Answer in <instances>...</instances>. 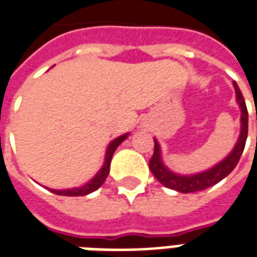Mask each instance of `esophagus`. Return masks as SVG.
<instances>
[{
  "label": "esophagus",
  "instance_id": "obj_1",
  "mask_svg": "<svg viewBox=\"0 0 257 257\" xmlns=\"http://www.w3.org/2000/svg\"><path fill=\"white\" fill-rule=\"evenodd\" d=\"M142 126H143V128H147V122H142Z\"/></svg>",
  "mask_w": 257,
  "mask_h": 257
}]
</instances>
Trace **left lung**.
<instances>
[{
    "instance_id": "left-lung-1",
    "label": "left lung",
    "mask_w": 257,
    "mask_h": 257,
    "mask_svg": "<svg viewBox=\"0 0 257 257\" xmlns=\"http://www.w3.org/2000/svg\"><path fill=\"white\" fill-rule=\"evenodd\" d=\"M232 85L235 89V100L241 110V129H239L237 143L232 147V150L220 162L215 164L209 169H205L202 172L191 173V175H182V173L171 171L164 164L161 146L158 143V140L154 138V154L150 160V171L162 186H165L168 189L176 190L179 193H195V191L208 189V187H212L216 183H219L237 167L241 154L245 149V142H246V136H248V110H246V104H245L243 96L238 88L237 82H232Z\"/></svg>"
}]
</instances>
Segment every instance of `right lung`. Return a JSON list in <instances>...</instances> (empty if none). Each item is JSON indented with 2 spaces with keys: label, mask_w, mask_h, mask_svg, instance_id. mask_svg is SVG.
I'll return each instance as SVG.
<instances>
[{
  "label": "right lung",
  "mask_w": 257,
  "mask_h": 257,
  "mask_svg": "<svg viewBox=\"0 0 257 257\" xmlns=\"http://www.w3.org/2000/svg\"><path fill=\"white\" fill-rule=\"evenodd\" d=\"M129 136L128 134H123L121 136H118L114 140H111L108 146H107L106 149V154H104V162H103V165L101 168L97 171L93 178L88 180L86 183L82 184V186H79V187H73V189H64V190H56V189H49L47 187L49 191H52L53 194H58V195H66V197H81V195H88V194L93 193L96 190L100 187L101 184L104 183V180L108 176V172H110V164H111V158L112 154H114V151L117 150V147L121 143H122L123 140H126V138Z\"/></svg>",
  "instance_id": "1"
}]
</instances>
